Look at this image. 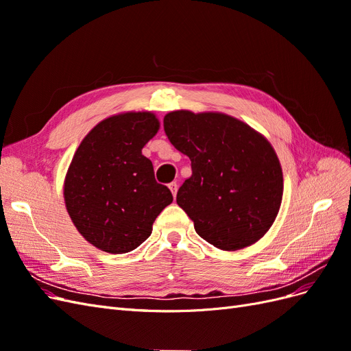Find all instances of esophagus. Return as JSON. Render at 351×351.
Listing matches in <instances>:
<instances>
[{
	"mask_svg": "<svg viewBox=\"0 0 351 351\" xmlns=\"http://www.w3.org/2000/svg\"><path fill=\"white\" fill-rule=\"evenodd\" d=\"M168 187H169V190H171V193H173V196L176 197V196H177V189H178L177 183H176V182H173V183H169V184H168Z\"/></svg>",
	"mask_w": 351,
	"mask_h": 351,
	"instance_id": "1",
	"label": "esophagus"
}]
</instances>
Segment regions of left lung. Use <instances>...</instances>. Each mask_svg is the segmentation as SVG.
<instances>
[{
	"label": "left lung",
	"mask_w": 351,
	"mask_h": 351,
	"mask_svg": "<svg viewBox=\"0 0 351 351\" xmlns=\"http://www.w3.org/2000/svg\"><path fill=\"white\" fill-rule=\"evenodd\" d=\"M164 130L192 161V176L178 189L177 204L197 234L221 250H239L262 239L277 218L284 187L271 143L222 112H168Z\"/></svg>",
	"instance_id": "1"
}]
</instances>
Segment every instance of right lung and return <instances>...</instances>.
Instances as JSON below:
<instances>
[{
	"instance_id": "1",
	"label": "right lung",
	"mask_w": 351,
	"mask_h": 351,
	"mask_svg": "<svg viewBox=\"0 0 351 351\" xmlns=\"http://www.w3.org/2000/svg\"><path fill=\"white\" fill-rule=\"evenodd\" d=\"M158 130L152 112L112 115L95 125L74 154L64 182L66 208L95 247L114 254L139 247L151 236L155 218L173 202L142 155Z\"/></svg>"
}]
</instances>
